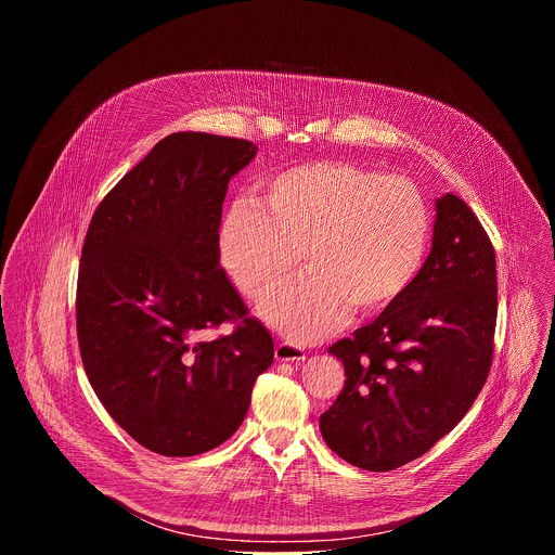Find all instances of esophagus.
<instances>
[{"instance_id":"esophagus-1","label":"esophagus","mask_w":555,"mask_h":555,"mask_svg":"<svg viewBox=\"0 0 555 555\" xmlns=\"http://www.w3.org/2000/svg\"><path fill=\"white\" fill-rule=\"evenodd\" d=\"M274 358L279 362H302L305 360V349L296 347L292 343H279L274 349Z\"/></svg>"}]
</instances>
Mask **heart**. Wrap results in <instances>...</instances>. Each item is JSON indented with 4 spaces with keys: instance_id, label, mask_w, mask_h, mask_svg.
<instances>
[{
    "instance_id": "1",
    "label": "heart",
    "mask_w": 555,
    "mask_h": 555,
    "mask_svg": "<svg viewBox=\"0 0 555 555\" xmlns=\"http://www.w3.org/2000/svg\"><path fill=\"white\" fill-rule=\"evenodd\" d=\"M261 204L234 199L219 228L225 272L259 300L305 257L307 272L259 307L266 325L309 345L351 311L375 313L420 279L433 236L422 193L402 178L349 163H319L263 182Z\"/></svg>"
}]
</instances>
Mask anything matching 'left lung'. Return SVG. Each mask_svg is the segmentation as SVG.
Here are the masks:
<instances>
[{
  "mask_svg": "<svg viewBox=\"0 0 555 555\" xmlns=\"http://www.w3.org/2000/svg\"><path fill=\"white\" fill-rule=\"evenodd\" d=\"M433 248L415 285L373 323L338 340L345 388L321 415L325 443L371 472L428 452L488 379L496 327V257L452 193L435 202Z\"/></svg>",
  "mask_w": 555,
  "mask_h": 555,
  "instance_id": "left-lung-1",
  "label": "left lung"
}]
</instances>
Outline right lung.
<instances>
[{
  "label": "right lung",
  "instance_id": "add662e5",
  "mask_svg": "<svg viewBox=\"0 0 555 555\" xmlns=\"http://www.w3.org/2000/svg\"><path fill=\"white\" fill-rule=\"evenodd\" d=\"M257 144L202 131L157 142L96 208L76 287V332L101 404L140 446L195 456L242 426L270 332L219 266L228 182ZM230 337L203 334L223 320Z\"/></svg>",
  "mask_w": 555,
  "mask_h": 555
}]
</instances>
